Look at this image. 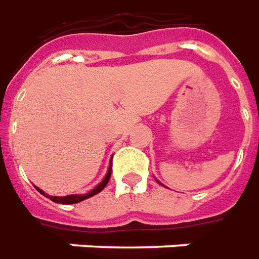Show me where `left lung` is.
Segmentation results:
<instances>
[{"label":"left lung","instance_id":"obj_1","mask_svg":"<svg viewBox=\"0 0 259 259\" xmlns=\"http://www.w3.org/2000/svg\"><path fill=\"white\" fill-rule=\"evenodd\" d=\"M157 183H159V181H157ZM159 184H162V183H159Z\"/></svg>","mask_w":259,"mask_h":259}]
</instances>
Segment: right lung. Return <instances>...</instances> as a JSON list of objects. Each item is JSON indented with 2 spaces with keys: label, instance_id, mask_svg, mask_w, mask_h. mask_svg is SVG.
<instances>
[{
  "label": "right lung",
  "instance_id": "right-lung-1",
  "mask_svg": "<svg viewBox=\"0 0 259 259\" xmlns=\"http://www.w3.org/2000/svg\"><path fill=\"white\" fill-rule=\"evenodd\" d=\"M110 176H111V163H110V167L109 170H107V174L104 176V179L102 183H99V185L97 187H95L92 191H89L88 194H82V195H65V197H51V195H49V194H46L45 191H41L40 188H37V191L40 192V194H43L45 197H47L49 199H51L53 202H57V203H64V205H71V203H78L80 202V201H85V199H88V198L93 197V195H96V194H99V192L103 190L104 187L107 185V183H109L110 180Z\"/></svg>",
  "mask_w": 259,
  "mask_h": 259
}]
</instances>
